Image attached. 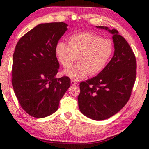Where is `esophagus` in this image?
<instances>
[{"mask_svg":"<svg viewBox=\"0 0 149 149\" xmlns=\"http://www.w3.org/2000/svg\"><path fill=\"white\" fill-rule=\"evenodd\" d=\"M77 84V82L76 81L73 80V79H72V80H71V84H72V85L74 86V85H76Z\"/></svg>","mask_w":149,"mask_h":149,"instance_id":"1","label":"esophagus"}]
</instances>
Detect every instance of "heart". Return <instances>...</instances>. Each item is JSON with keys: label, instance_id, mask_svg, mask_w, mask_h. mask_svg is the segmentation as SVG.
Returning <instances> with one entry per match:
<instances>
[{"label": "heart", "instance_id": "obj_1", "mask_svg": "<svg viewBox=\"0 0 149 149\" xmlns=\"http://www.w3.org/2000/svg\"><path fill=\"white\" fill-rule=\"evenodd\" d=\"M55 55L64 68H69L75 59V64L64 74L71 79L79 80L104 70L114 53V45L109 39H104L93 33L85 32L71 35L68 43L57 42Z\"/></svg>", "mask_w": 149, "mask_h": 149}]
</instances>
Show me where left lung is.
<instances>
[{"mask_svg":"<svg viewBox=\"0 0 149 149\" xmlns=\"http://www.w3.org/2000/svg\"><path fill=\"white\" fill-rule=\"evenodd\" d=\"M104 29L113 34L114 56L103 71L79 84V110L95 120H103L118 112L128 102L136 76V60L126 39L118 31Z\"/></svg>","mask_w":149,"mask_h":149,"instance_id":"1","label":"left lung"}]
</instances>
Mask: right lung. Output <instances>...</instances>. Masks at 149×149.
<instances>
[{"mask_svg": "<svg viewBox=\"0 0 149 149\" xmlns=\"http://www.w3.org/2000/svg\"><path fill=\"white\" fill-rule=\"evenodd\" d=\"M63 22L37 25L19 39L13 57L12 84L22 108L35 118L49 116L70 88V77L56 78L55 49L67 31Z\"/></svg>", "mask_w": 149, "mask_h": 149, "instance_id": "obj_1", "label": "right lung"}]
</instances>
